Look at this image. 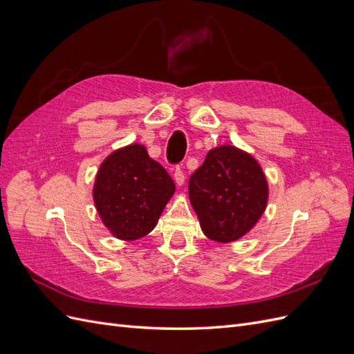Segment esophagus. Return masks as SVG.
<instances>
[{
	"label": "esophagus",
	"instance_id": "34e87169",
	"mask_svg": "<svg viewBox=\"0 0 354 354\" xmlns=\"http://www.w3.org/2000/svg\"><path fill=\"white\" fill-rule=\"evenodd\" d=\"M174 180H176V183L178 185V186H181V185H185V180H186V174H185V169L181 168L180 165L178 167H176V173H174Z\"/></svg>",
	"mask_w": 354,
	"mask_h": 354
}]
</instances>
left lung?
<instances>
[{"mask_svg":"<svg viewBox=\"0 0 354 354\" xmlns=\"http://www.w3.org/2000/svg\"><path fill=\"white\" fill-rule=\"evenodd\" d=\"M267 195L259 162L233 146L211 149L189 180L201 227L217 242L236 241L251 230L266 209Z\"/></svg>","mask_w":354,"mask_h":354,"instance_id":"obj_1","label":"left lung"}]
</instances>
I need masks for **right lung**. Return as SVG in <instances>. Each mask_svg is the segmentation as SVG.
<instances>
[{
    "instance_id": "right-lung-1",
    "label": "right lung",
    "mask_w": 354,
    "mask_h": 354,
    "mask_svg": "<svg viewBox=\"0 0 354 354\" xmlns=\"http://www.w3.org/2000/svg\"><path fill=\"white\" fill-rule=\"evenodd\" d=\"M174 189L167 169L145 146L130 145L103 160L93 196L104 226L116 238L134 241L156 226Z\"/></svg>"
}]
</instances>
